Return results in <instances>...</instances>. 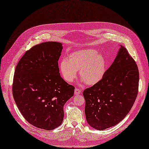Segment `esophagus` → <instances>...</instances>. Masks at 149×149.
<instances>
[{"label": "esophagus", "mask_w": 149, "mask_h": 149, "mask_svg": "<svg viewBox=\"0 0 149 149\" xmlns=\"http://www.w3.org/2000/svg\"><path fill=\"white\" fill-rule=\"evenodd\" d=\"M75 95H79L80 93H81V90L80 89H78V88H76L75 89Z\"/></svg>", "instance_id": "1"}]
</instances>
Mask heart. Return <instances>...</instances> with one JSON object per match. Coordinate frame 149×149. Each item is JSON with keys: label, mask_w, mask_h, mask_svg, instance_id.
Listing matches in <instances>:
<instances>
[{"label": "heart", "mask_w": 149, "mask_h": 149, "mask_svg": "<svg viewBox=\"0 0 149 149\" xmlns=\"http://www.w3.org/2000/svg\"><path fill=\"white\" fill-rule=\"evenodd\" d=\"M107 61L102 54L94 49H85L71 53L68 59L59 63V69L63 79L71 83L76 78L77 70L86 85L93 86L98 83L107 71Z\"/></svg>", "instance_id": "1"}]
</instances>
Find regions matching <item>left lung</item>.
<instances>
[{"label": "left lung", "instance_id": "left-lung-1", "mask_svg": "<svg viewBox=\"0 0 149 149\" xmlns=\"http://www.w3.org/2000/svg\"><path fill=\"white\" fill-rule=\"evenodd\" d=\"M139 79L137 64L127 49L120 45L102 80L83 93L89 125L102 130L124 119L137 97Z\"/></svg>", "mask_w": 149, "mask_h": 149}]
</instances>
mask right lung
<instances>
[{"instance_id": "obj_1", "label": "right lung", "mask_w": 149, "mask_h": 149, "mask_svg": "<svg viewBox=\"0 0 149 149\" xmlns=\"http://www.w3.org/2000/svg\"><path fill=\"white\" fill-rule=\"evenodd\" d=\"M62 44L45 42L32 47L15 69L13 95L22 115L33 126L52 130L64 118V105L75 88L60 74L58 61Z\"/></svg>"}]
</instances>
